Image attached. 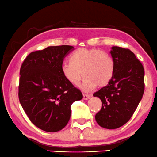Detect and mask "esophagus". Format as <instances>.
Wrapping results in <instances>:
<instances>
[{
	"label": "esophagus",
	"mask_w": 157,
	"mask_h": 157,
	"mask_svg": "<svg viewBox=\"0 0 157 157\" xmlns=\"http://www.w3.org/2000/svg\"><path fill=\"white\" fill-rule=\"evenodd\" d=\"M92 97L90 94H83V99L87 100L90 99V98Z\"/></svg>",
	"instance_id": "esophagus-1"
}]
</instances>
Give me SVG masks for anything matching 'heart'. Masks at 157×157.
<instances>
[{"label":"heart","mask_w":157,"mask_h":157,"mask_svg":"<svg viewBox=\"0 0 157 157\" xmlns=\"http://www.w3.org/2000/svg\"><path fill=\"white\" fill-rule=\"evenodd\" d=\"M62 75L67 82L78 85L85 77L82 88L90 91L98 86L108 85L115 72L113 58L104 51L97 48H79L72 53L68 63L63 65Z\"/></svg>","instance_id":"b5f03b06"}]
</instances>
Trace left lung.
<instances>
[{
    "label": "left lung",
    "instance_id": "1",
    "mask_svg": "<svg viewBox=\"0 0 157 157\" xmlns=\"http://www.w3.org/2000/svg\"><path fill=\"white\" fill-rule=\"evenodd\" d=\"M115 72L110 82L94 94L102 102L96 114L97 123L106 129H116L130 120L144 90V71L141 63L128 48L113 46L110 51Z\"/></svg>",
    "mask_w": 157,
    "mask_h": 157
}]
</instances>
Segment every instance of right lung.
<instances>
[{
	"instance_id": "1",
	"label": "right lung",
	"mask_w": 157,
	"mask_h": 157,
	"mask_svg": "<svg viewBox=\"0 0 157 157\" xmlns=\"http://www.w3.org/2000/svg\"><path fill=\"white\" fill-rule=\"evenodd\" d=\"M73 50L67 45L48 46L29 53L21 66L20 104L31 122L46 132L64 128L71 118L72 104L83 97L62 75L64 58Z\"/></svg>"
}]
</instances>
